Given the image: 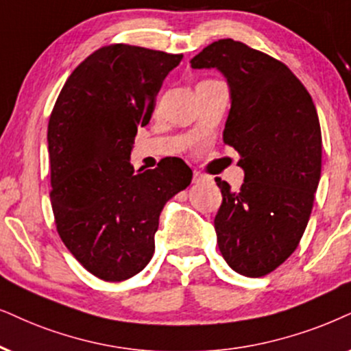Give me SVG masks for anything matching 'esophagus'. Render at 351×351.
<instances>
[{"label": "esophagus", "instance_id": "34e87169", "mask_svg": "<svg viewBox=\"0 0 351 351\" xmlns=\"http://www.w3.org/2000/svg\"><path fill=\"white\" fill-rule=\"evenodd\" d=\"M207 180H208V176L202 175V173H199V171H194V176H193V183H194V184H201V183H206Z\"/></svg>", "mask_w": 351, "mask_h": 351}]
</instances>
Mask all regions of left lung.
I'll list each match as a JSON object with an SVG mask.
<instances>
[{
    "instance_id": "left-lung-1",
    "label": "left lung",
    "mask_w": 351,
    "mask_h": 351,
    "mask_svg": "<svg viewBox=\"0 0 351 351\" xmlns=\"http://www.w3.org/2000/svg\"><path fill=\"white\" fill-rule=\"evenodd\" d=\"M217 68L232 92L223 143L239 154L245 181L237 193L215 178L221 206L217 245L234 272L264 277L298 247L321 180L322 136L316 106L282 61L223 38L191 60Z\"/></svg>"
}]
</instances>
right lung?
Returning <instances> with one entry per match:
<instances>
[{
	"label": "right lung",
	"instance_id": "obj_1",
	"mask_svg": "<svg viewBox=\"0 0 351 351\" xmlns=\"http://www.w3.org/2000/svg\"><path fill=\"white\" fill-rule=\"evenodd\" d=\"M183 55L112 43L88 55L61 88L48 121L56 232L105 282L139 274L155 251L163 206L191 184L181 158L134 171L137 128L149 124L163 79Z\"/></svg>",
	"mask_w": 351,
	"mask_h": 351
}]
</instances>
